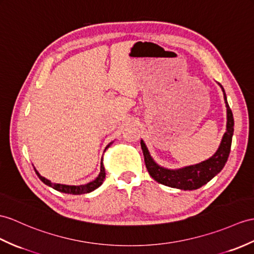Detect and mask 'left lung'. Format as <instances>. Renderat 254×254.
I'll list each match as a JSON object with an SVG mask.
<instances>
[{"label": "left lung", "instance_id": "left-lung-1", "mask_svg": "<svg viewBox=\"0 0 254 254\" xmlns=\"http://www.w3.org/2000/svg\"><path fill=\"white\" fill-rule=\"evenodd\" d=\"M224 95L226 106V131L220 143V146L211 157L203 162L183 167L179 169H168L159 166L151 156L143 140H141V147L143 152L144 162L148 174L160 184L167 185L169 188H175L184 190H191L201 188L213 179L225 166L228 155L231 152L232 138L234 134V117L232 110L227 103V99L223 86L219 84Z\"/></svg>", "mask_w": 254, "mask_h": 254}]
</instances>
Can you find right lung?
<instances>
[{
    "instance_id": "right-lung-1",
    "label": "right lung",
    "mask_w": 254,
    "mask_h": 254,
    "mask_svg": "<svg viewBox=\"0 0 254 254\" xmlns=\"http://www.w3.org/2000/svg\"><path fill=\"white\" fill-rule=\"evenodd\" d=\"M113 143V141L109 143L106 147V150L108 147H110V145ZM104 150V151H106ZM36 175L41 179V181L43 183H45L48 187L53 188L54 190L61 191V193H65V194H72V195H80V194H86V193H90V191L95 190L96 189H98L100 185L103 183L104 179H106V169H104V165L101 159V166H100V174L98 175V177L95 179L94 181H91L87 184H83V185H66V184H60V183H53L52 181H49L48 179L42 177L39 171L34 168Z\"/></svg>"
}]
</instances>
